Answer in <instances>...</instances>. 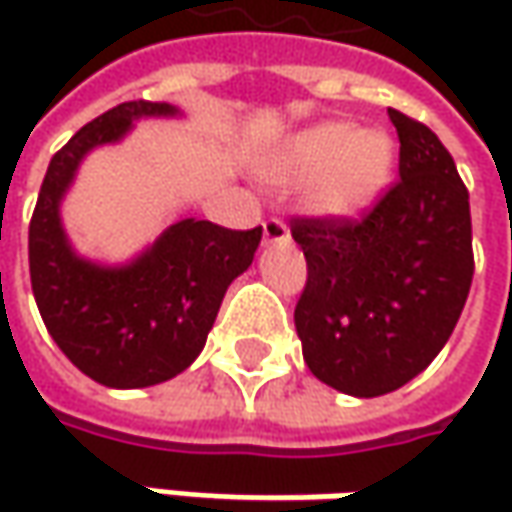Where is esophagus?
I'll use <instances>...</instances> for the list:
<instances>
[{
    "label": "esophagus",
    "mask_w": 512,
    "mask_h": 512,
    "mask_svg": "<svg viewBox=\"0 0 512 512\" xmlns=\"http://www.w3.org/2000/svg\"><path fill=\"white\" fill-rule=\"evenodd\" d=\"M287 242H290V227L282 219H267L265 245H287Z\"/></svg>",
    "instance_id": "esophagus-1"
}]
</instances>
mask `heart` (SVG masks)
<instances>
[{
	"instance_id": "b5f03b06",
	"label": "heart",
	"mask_w": 512,
	"mask_h": 512,
	"mask_svg": "<svg viewBox=\"0 0 512 512\" xmlns=\"http://www.w3.org/2000/svg\"><path fill=\"white\" fill-rule=\"evenodd\" d=\"M396 150L382 130H356L350 122H322L290 136L265 165L276 185H302L313 213L330 219L359 216L393 176Z\"/></svg>"
}]
</instances>
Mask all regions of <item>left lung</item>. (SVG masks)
Listing matches in <instances>:
<instances>
[{"instance_id":"left-lung-1","label":"left lung","mask_w":512,"mask_h":512,"mask_svg":"<svg viewBox=\"0 0 512 512\" xmlns=\"http://www.w3.org/2000/svg\"><path fill=\"white\" fill-rule=\"evenodd\" d=\"M399 182L362 219H293L307 285L296 333L310 373L339 393L399 390L439 356L473 282L470 199L433 130L387 110Z\"/></svg>"}]
</instances>
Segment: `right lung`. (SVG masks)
Masks as SVG:
<instances>
[{
	"label": "right lung",
	"mask_w": 512,
	"mask_h": 512,
	"mask_svg": "<svg viewBox=\"0 0 512 512\" xmlns=\"http://www.w3.org/2000/svg\"><path fill=\"white\" fill-rule=\"evenodd\" d=\"M179 116L168 102H125L88 122L50 159L28 230L30 285L59 350L93 382L133 390L168 382L202 353L225 290L262 242V227L227 230L182 219L128 265L79 256L62 199L90 150L122 142L133 122Z\"/></svg>",
	"instance_id": "1"
}]
</instances>
